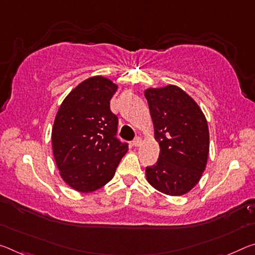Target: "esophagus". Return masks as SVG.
Returning <instances> with one entry per match:
<instances>
[{
	"instance_id": "1",
	"label": "esophagus",
	"mask_w": 255,
	"mask_h": 255,
	"mask_svg": "<svg viewBox=\"0 0 255 255\" xmlns=\"http://www.w3.org/2000/svg\"><path fill=\"white\" fill-rule=\"evenodd\" d=\"M140 144H142V138H140V137H136V138L132 140V145H134L135 147H138Z\"/></svg>"
}]
</instances>
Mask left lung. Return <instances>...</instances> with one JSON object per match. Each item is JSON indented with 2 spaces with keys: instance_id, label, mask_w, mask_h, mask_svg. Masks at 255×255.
Masks as SVG:
<instances>
[{
  "instance_id": "left-lung-1",
  "label": "left lung",
  "mask_w": 255,
  "mask_h": 255,
  "mask_svg": "<svg viewBox=\"0 0 255 255\" xmlns=\"http://www.w3.org/2000/svg\"><path fill=\"white\" fill-rule=\"evenodd\" d=\"M160 146L156 164L146 167V179L170 196L188 193L207 167L210 147L208 121L187 93L176 85L144 91Z\"/></svg>"
}]
</instances>
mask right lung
Instances as JSON below:
<instances>
[{"instance_id":"right-lung-1","label":"right lung","mask_w":255,"mask_h":255,"mask_svg":"<svg viewBox=\"0 0 255 255\" xmlns=\"http://www.w3.org/2000/svg\"><path fill=\"white\" fill-rule=\"evenodd\" d=\"M118 85L103 76L85 79L66 96L52 127V151L69 187L91 193L115 176L127 144L116 138L118 118L110 100Z\"/></svg>"}]
</instances>
